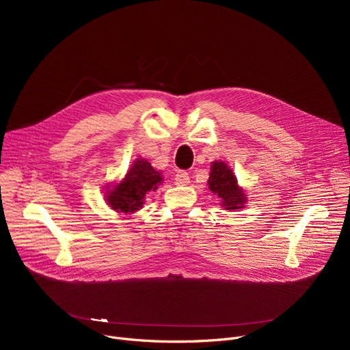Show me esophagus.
<instances>
[{"instance_id":"34e87169","label":"esophagus","mask_w":350,"mask_h":350,"mask_svg":"<svg viewBox=\"0 0 350 350\" xmlns=\"http://www.w3.org/2000/svg\"><path fill=\"white\" fill-rule=\"evenodd\" d=\"M174 183H176L177 186H186V185H189V183H190L189 173L185 172V170L177 172V174L174 176Z\"/></svg>"}]
</instances>
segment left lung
Here are the masks:
<instances>
[{
  "mask_svg": "<svg viewBox=\"0 0 350 350\" xmlns=\"http://www.w3.org/2000/svg\"><path fill=\"white\" fill-rule=\"evenodd\" d=\"M210 190L221 198V203L227 210L243 208L245 203V194L243 189L237 186V178L232 170L223 161H214L208 178Z\"/></svg>",
  "mask_w": 350,
  "mask_h": 350,
  "instance_id": "8db88e82",
  "label": "left lung"
}]
</instances>
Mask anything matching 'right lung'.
Listing matches in <instances>:
<instances>
[{
	"label": "right lung",
	"instance_id": "add662e5",
	"mask_svg": "<svg viewBox=\"0 0 350 350\" xmlns=\"http://www.w3.org/2000/svg\"><path fill=\"white\" fill-rule=\"evenodd\" d=\"M161 181L159 170H154L147 160L137 159L124 180L106 193V201L118 213H135L142 208L144 196L154 191Z\"/></svg>",
	"mask_w": 350,
	"mask_h": 350
}]
</instances>
